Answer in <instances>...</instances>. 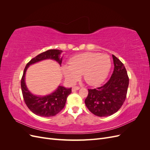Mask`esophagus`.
<instances>
[{"label":"esophagus","instance_id":"1","mask_svg":"<svg viewBox=\"0 0 150 150\" xmlns=\"http://www.w3.org/2000/svg\"><path fill=\"white\" fill-rule=\"evenodd\" d=\"M79 88H80L78 87V86H74V87H72V92H75L76 91L79 90Z\"/></svg>","mask_w":150,"mask_h":150}]
</instances>
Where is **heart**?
<instances>
[{
	"label": "heart",
	"instance_id": "heart-1",
	"mask_svg": "<svg viewBox=\"0 0 150 150\" xmlns=\"http://www.w3.org/2000/svg\"><path fill=\"white\" fill-rule=\"evenodd\" d=\"M111 68V60L107 54L86 52L71 58L69 66L62 67V73L71 82H75L82 75L88 84L97 86L107 78Z\"/></svg>",
	"mask_w": 150,
	"mask_h": 150
}]
</instances>
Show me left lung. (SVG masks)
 <instances>
[{"mask_svg": "<svg viewBox=\"0 0 150 150\" xmlns=\"http://www.w3.org/2000/svg\"><path fill=\"white\" fill-rule=\"evenodd\" d=\"M114 71L108 82L97 89H88L85 104L94 115L106 117L115 114L123 104L129 85L124 64L112 55Z\"/></svg>", "mask_w": 150, "mask_h": 150, "instance_id": "obj_1", "label": "left lung"}]
</instances>
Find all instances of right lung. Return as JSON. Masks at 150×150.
<instances>
[{
  "instance_id": "right-lung-1",
  "label": "right lung",
  "mask_w": 150,
  "mask_h": 150,
  "mask_svg": "<svg viewBox=\"0 0 150 150\" xmlns=\"http://www.w3.org/2000/svg\"><path fill=\"white\" fill-rule=\"evenodd\" d=\"M62 51L58 49H50L39 54L27 64L21 79V89L24 100L27 106L35 115L50 117L56 115L64 108L67 96L71 93V88H67L59 86L57 89L44 96L35 95L28 89L25 84V74L28 67L35 63L44 60L52 59L61 66L62 57L61 54Z\"/></svg>"
}]
</instances>
